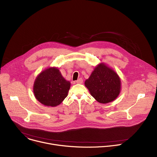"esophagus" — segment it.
I'll list each match as a JSON object with an SVG mask.
<instances>
[{
    "label": "esophagus",
    "mask_w": 157,
    "mask_h": 157,
    "mask_svg": "<svg viewBox=\"0 0 157 157\" xmlns=\"http://www.w3.org/2000/svg\"><path fill=\"white\" fill-rule=\"evenodd\" d=\"M82 82H83V80L82 78H79V79L76 81V83H77V84H82Z\"/></svg>",
    "instance_id": "obj_1"
}]
</instances>
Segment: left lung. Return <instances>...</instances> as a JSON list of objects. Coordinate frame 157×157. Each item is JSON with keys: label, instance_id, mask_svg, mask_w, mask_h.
I'll list each match as a JSON object with an SVG mask.
<instances>
[{"label": "left lung", "instance_id": "8db88e82", "mask_svg": "<svg viewBox=\"0 0 157 157\" xmlns=\"http://www.w3.org/2000/svg\"><path fill=\"white\" fill-rule=\"evenodd\" d=\"M84 84L91 96L99 102L106 104L115 100L121 92V79L104 63L95 67Z\"/></svg>", "mask_w": 157, "mask_h": 157}]
</instances>
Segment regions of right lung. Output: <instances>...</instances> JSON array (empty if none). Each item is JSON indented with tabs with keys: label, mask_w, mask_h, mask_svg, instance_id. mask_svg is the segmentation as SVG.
Listing matches in <instances>:
<instances>
[{
	"label": "right lung",
	"mask_w": 157,
	"mask_h": 157,
	"mask_svg": "<svg viewBox=\"0 0 157 157\" xmlns=\"http://www.w3.org/2000/svg\"><path fill=\"white\" fill-rule=\"evenodd\" d=\"M70 82L66 81L56 67L47 68L36 77L33 85L36 99L42 104L55 107L68 96Z\"/></svg>",
	"instance_id": "1"
}]
</instances>
